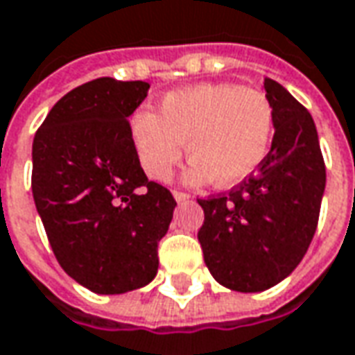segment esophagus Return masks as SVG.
Listing matches in <instances>:
<instances>
[{
    "label": "esophagus",
    "mask_w": 355,
    "mask_h": 355,
    "mask_svg": "<svg viewBox=\"0 0 355 355\" xmlns=\"http://www.w3.org/2000/svg\"><path fill=\"white\" fill-rule=\"evenodd\" d=\"M189 197H191V195H189V193H183V191H173V199H175V201H178V202H182V201H187V199H189Z\"/></svg>",
    "instance_id": "34e87169"
}]
</instances>
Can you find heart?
I'll return each instance as SVG.
<instances>
[{
    "instance_id": "obj_1",
    "label": "heart",
    "mask_w": 355,
    "mask_h": 355,
    "mask_svg": "<svg viewBox=\"0 0 355 355\" xmlns=\"http://www.w3.org/2000/svg\"><path fill=\"white\" fill-rule=\"evenodd\" d=\"M275 135V112L265 92L236 83H205L168 92L158 116L141 110L131 139L148 178L164 182L182 160H193L185 182L238 185L265 162Z\"/></svg>"
}]
</instances>
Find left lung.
Masks as SVG:
<instances>
[{
  "label": "left lung",
  "mask_w": 355,
  "mask_h": 355,
  "mask_svg": "<svg viewBox=\"0 0 355 355\" xmlns=\"http://www.w3.org/2000/svg\"><path fill=\"white\" fill-rule=\"evenodd\" d=\"M275 112L272 145L255 175L230 193L197 199L205 265L234 292H263L292 275L311 243L327 170L311 114L265 79Z\"/></svg>",
  "instance_id": "obj_1"
}]
</instances>
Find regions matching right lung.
<instances>
[{"label":"right lung","mask_w":355,"mask_h":355,"mask_svg":"<svg viewBox=\"0 0 355 355\" xmlns=\"http://www.w3.org/2000/svg\"><path fill=\"white\" fill-rule=\"evenodd\" d=\"M145 80L85 83L51 107L33 143V197L51 251L94 294H125L158 272L172 193L148 182L127 117Z\"/></svg>","instance_id":"right-lung-1"}]
</instances>
